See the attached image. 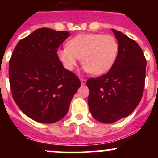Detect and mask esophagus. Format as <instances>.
Listing matches in <instances>:
<instances>
[{
	"mask_svg": "<svg viewBox=\"0 0 158 158\" xmlns=\"http://www.w3.org/2000/svg\"><path fill=\"white\" fill-rule=\"evenodd\" d=\"M80 80H81V82L82 85H85V84H86V79H85V78L81 77Z\"/></svg>",
	"mask_w": 158,
	"mask_h": 158,
	"instance_id": "34e87169",
	"label": "esophagus"
}]
</instances>
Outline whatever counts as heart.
Here are the masks:
<instances>
[{
  "label": "heart",
  "mask_w": 158,
  "mask_h": 158,
  "mask_svg": "<svg viewBox=\"0 0 158 158\" xmlns=\"http://www.w3.org/2000/svg\"><path fill=\"white\" fill-rule=\"evenodd\" d=\"M118 51L114 36L103 34H81L72 38L67 47L58 51L59 59L69 70L73 69L80 58L85 69L94 75L102 74L111 67Z\"/></svg>",
  "instance_id": "obj_1"
}]
</instances>
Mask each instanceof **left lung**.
Segmentation results:
<instances>
[{"label": "left lung", "instance_id": "1", "mask_svg": "<svg viewBox=\"0 0 158 158\" xmlns=\"http://www.w3.org/2000/svg\"><path fill=\"white\" fill-rule=\"evenodd\" d=\"M118 51L110 70L88 79L89 111L95 119L111 123L131 115L143 95L146 60L140 46L120 31L112 29Z\"/></svg>", "mask_w": 158, "mask_h": 158}]
</instances>
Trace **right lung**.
<instances>
[{
  "label": "right lung",
  "mask_w": 158,
  "mask_h": 158,
  "mask_svg": "<svg viewBox=\"0 0 158 158\" xmlns=\"http://www.w3.org/2000/svg\"><path fill=\"white\" fill-rule=\"evenodd\" d=\"M66 31L37 29L19 40L9 60L12 98L29 118L52 123L67 114L81 81L58 58L60 45L69 37Z\"/></svg>",
  "instance_id": "obj_1"
}]
</instances>
